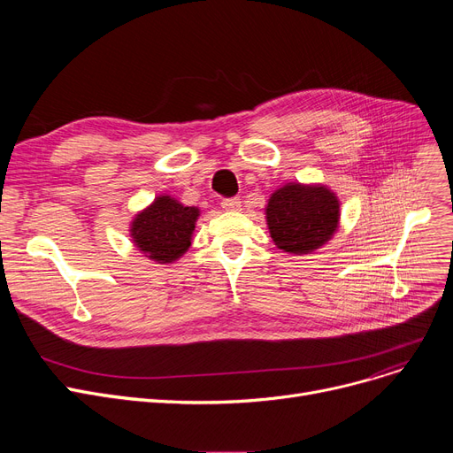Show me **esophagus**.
Returning a JSON list of instances; mask_svg holds the SVG:
<instances>
[{"mask_svg": "<svg viewBox=\"0 0 453 453\" xmlns=\"http://www.w3.org/2000/svg\"><path fill=\"white\" fill-rule=\"evenodd\" d=\"M222 207L226 211H241V200L239 198H224L222 200Z\"/></svg>", "mask_w": 453, "mask_h": 453, "instance_id": "34e87169", "label": "esophagus"}]
</instances>
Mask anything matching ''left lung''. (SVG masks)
<instances>
[{"instance_id":"8db88e82","label":"left lung","mask_w":453,"mask_h":453,"mask_svg":"<svg viewBox=\"0 0 453 453\" xmlns=\"http://www.w3.org/2000/svg\"><path fill=\"white\" fill-rule=\"evenodd\" d=\"M340 203L325 187L288 183L272 195L266 209L270 234L279 250L311 253L338 227Z\"/></svg>"}]
</instances>
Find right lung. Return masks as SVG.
<instances>
[{
	"label": "right lung",
	"instance_id": "1",
	"mask_svg": "<svg viewBox=\"0 0 453 453\" xmlns=\"http://www.w3.org/2000/svg\"><path fill=\"white\" fill-rule=\"evenodd\" d=\"M200 211L171 196H159L132 222L134 244L159 265L173 263L190 246Z\"/></svg>",
	"mask_w": 453,
	"mask_h": 453
}]
</instances>
